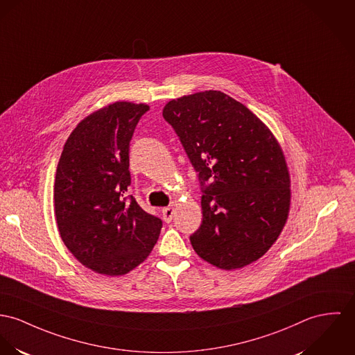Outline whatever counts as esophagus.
<instances>
[{
  "label": "esophagus",
  "mask_w": 355,
  "mask_h": 355,
  "mask_svg": "<svg viewBox=\"0 0 355 355\" xmlns=\"http://www.w3.org/2000/svg\"><path fill=\"white\" fill-rule=\"evenodd\" d=\"M164 214V220L166 223H170L173 220V215H174V208L173 207H166L162 209Z\"/></svg>",
  "instance_id": "esophagus-1"
}]
</instances>
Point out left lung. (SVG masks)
Here are the masks:
<instances>
[{"mask_svg":"<svg viewBox=\"0 0 355 355\" xmlns=\"http://www.w3.org/2000/svg\"><path fill=\"white\" fill-rule=\"evenodd\" d=\"M162 114L202 187L193 250L223 270L258 261L278 239L291 208V175L273 132L220 90L171 100Z\"/></svg>","mask_w":355,"mask_h":355,"instance_id":"left-lung-1","label":"left lung"}]
</instances>
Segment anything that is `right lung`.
I'll list each match as a JSON object with an SVG mask.
<instances>
[{
	"instance_id": "obj_1",
	"label": "right lung",
	"mask_w": 355,
	"mask_h": 355,
	"mask_svg": "<svg viewBox=\"0 0 355 355\" xmlns=\"http://www.w3.org/2000/svg\"><path fill=\"white\" fill-rule=\"evenodd\" d=\"M147 104L116 101L86 116L67 137L54 185L60 238L87 269L104 275L134 270L153 251L162 220L132 196L130 141Z\"/></svg>"
}]
</instances>
